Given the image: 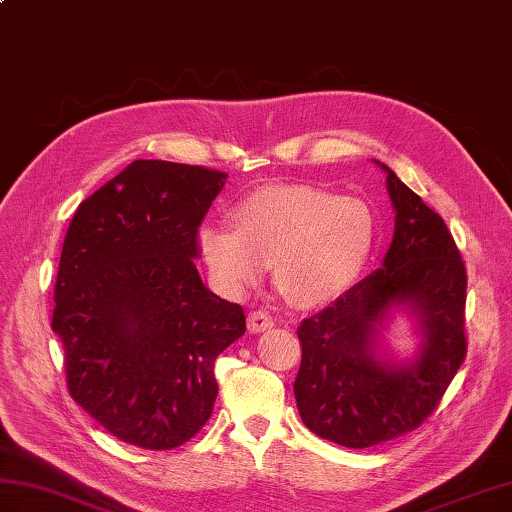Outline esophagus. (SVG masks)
I'll return each instance as SVG.
<instances>
[{
  "label": "esophagus",
  "mask_w": 512,
  "mask_h": 512,
  "mask_svg": "<svg viewBox=\"0 0 512 512\" xmlns=\"http://www.w3.org/2000/svg\"><path fill=\"white\" fill-rule=\"evenodd\" d=\"M275 325V321H273V317H270L268 312H264V310H255V312H250L248 314V330L250 332H266V330H270Z\"/></svg>",
  "instance_id": "34e87169"
}]
</instances>
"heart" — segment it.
Returning a JSON list of instances; mask_svg holds the SVG:
<instances>
[{"label": "heart", "mask_w": 512, "mask_h": 512, "mask_svg": "<svg viewBox=\"0 0 512 512\" xmlns=\"http://www.w3.org/2000/svg\"><path fill=\"white\" fill-rule=\"evenodd\" d=\"M233 226L195 233L213 286L239 297L270 266L275 288L297 308H319L352 288L374 246V215L354 198L308 184H279L246 195Z\"/></svg>", "instance_id": "b5f03b06"}]
</instances>
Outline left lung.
I'll use <instances>...</instances> for the list:
<instances>
[{
  "instance_id": "8db88e82",
  "label": "left lung",
  "mask_w": 512,
  "mask_h": 512,
  "mask_svg": "<svg viewBox=\"0 0 512 512\" xmlns=\"http://www.w3.org/2000/svg\"><path fill=\"white\" fill-rule=\"evenodd\" d=\"M380 169L396 211L383 266L297 330L299 416L319 438L347 449H367L418 429L466 356L460 250L442 217L387 165ZM394 309H405L421 334L409 362H396L379 341Z\"/></svg>"
}]
</instances>
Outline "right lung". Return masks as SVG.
<instances>
[{
	"instance_id": "add662e5",
	"label": "right lung",
	"mask_w": 512,
	"mask_h": 512,
	"mask_svg": "<svg viewBox=\"0 0 512 512\" xmlns=\"http://www.w3.org/2000/svg\"><path fill=\"white\" fill-rule=\"evenodd\" d=\"M224 171L134 160L76 209L52 330L70 396L114 438L176 449L211 418L215 358L246 332L242 306L206 288L195 233Z\"/></svg>"
}]
</instances>
